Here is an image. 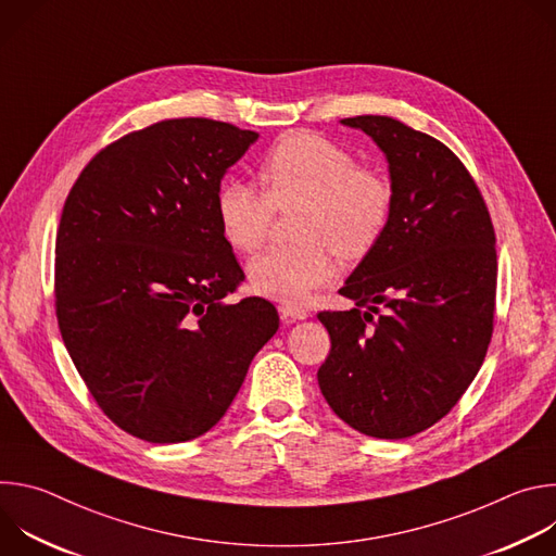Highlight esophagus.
I'll list each match as a JSON object with an SVG mask.
<instances>
[{
	"label": "esophagus",
	"mask_w": 556,
	"mask_h": 556,
	"mask_svg": "<svg viewBox=\"0 0 556 556\" xmlns=\"http://www.w3.org/2000/svg\"><path fill=\"white\" fill-rule=\"evenodd\" d=\"M279 312H281V316H283L286 321H303V319H307V316H309V312L303 305H296V303H283L279 307Z\"/></svg>",
	"instance_id": "obj_1"
}]
</instances>
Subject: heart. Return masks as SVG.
<instances>
[{
    "label": "heart",
    "instance_id": "b5f03b06",
    "mask_svg": "<svg viewBox=\"0 0 556 556\" xmlns=\"http://www.w3.org/2000/svg\"><path fill=\"white\" fill-rule=\"evenodd\" d=\"M264 193L226 180L215 213L226 242L257 251L268 237L273 213L299 206L294 235L301 242L275 247L249 266L257 292L279 301H303L339 275L337 253L365 257L382 237L393 191L376 169L356 167L354 155L316 134H292L275 144L260 167Z\"/></svg>",
    "mask_w": 556,
    "mask_h": 556
}]
</instances>
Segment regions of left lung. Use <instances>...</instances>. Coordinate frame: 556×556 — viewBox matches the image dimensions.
Wrapping results in <instances>:
<instances>
[{"mask_svg":"<svg viewBox=\"0 0 556 556\" xmlns=\"http://www.w3.org/2000/svg\"><path fill=\"white\" fill-rule=\"evenodd\" d=\"M341 123L384 153L393 202L378 244L339 290L356 307L319 312L332 350L316 378L352 429L403 440L444 418L484 363L495 230L478 185L446 144L389 116Z\"/></svg>","mask_w":556,"mask_h":556,"instance_id":"left-lung-1","label":"left lung"}]
</instances>
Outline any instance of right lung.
Wrapping results in <instances>:
<instances>
[{"label":"right lung","mask_w":556,"mask_h":556,"mask_svg":"<svg viewBox=\"0 0 556 556\" xmlns=\"http://www.w3.org/2000/svg\"><path fill=\"white\" fill-rule=\"evenodd\" d=\"M257 138L211 118L161 121L99 151L65 200L59 330L105 416L144 442L215 427L279 330L270 301H222L244 270L215 195Z\"/></svg>","instance_id":"right-lung-1"}]
</instances>
